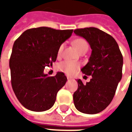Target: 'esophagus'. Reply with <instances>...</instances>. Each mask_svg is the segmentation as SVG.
Instances as JSON below:
<instances>
[{"label": "esophagus", "instance_id": "obj_1", "mask_svg": "<svg viewBox=\"0 0 132 132\" xmlns=\"http://www.w3.org/2000/svg\"><path fill=\"white\" fill-rule=\"evenodd\" d=\"M67 78H68V80H69V79H71L72 78L71 77V76H67Z\"/></svg>", "mask_w": 132, "mask_h": 132}]
</instances>
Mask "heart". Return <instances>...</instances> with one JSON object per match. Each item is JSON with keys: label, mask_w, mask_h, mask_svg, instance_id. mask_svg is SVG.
Segmentation results:
<instances>
[{"label": "heart", "mask_w": 132, "mask_h": 132, "mask_svg": "<svg viewBox=\"0 0 132 132\" xmlns=\"http://www.w3.org/2000/svg\"><path fill=\"white\" fill-rule=\"evenodd\" d=\"M73 44L80 53L83 52H86L88 49V44L86 42V40H85L84 39H82V38H78V39H75ZM63 44H61L58 49V56H61L62 52H63ZM79 67H80V63H79L68 60L61 61L56 66V68L59 71L63 72L67 75L73 74L75 72L79 69Z\"/></svg>", "instance_id": "b5f03b06"}]
</instances>
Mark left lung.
I'll return each mask as SVG.
<instances>
[{
	"label": "left lung",
	"mask_w": 132,
	"mask_h": 132,
	"mask_svg": "<svg viewBox=\"0 0 132 132\" xmlns=\"http://www.w3.org/2000/svg\"><path fill=\"white\" fill-rule=\"evenodd\" d=\"M74 33L86 39L92 49L88 62L81 69L92 78L86 84L78 80L73 93L75 107L83 113H99L110 104L122 79V54L115 39L97 28L76 29Z\"/></svg>",
	"instance_id": "1"
}]
</instances>
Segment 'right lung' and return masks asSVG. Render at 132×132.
<instances>
[{"mask_svg": "<svg viewBox=\"0 0 132 132\" xmlns=\"http://www.w3.org/2000/svg\"><path fill=\"white\" fill-rule=\"evenodd\" d=\"M72 33L73 30L40 27L27 30L15 40L9 62L11 84L25 108L43 112L54 105L67 78L63 72L48 76L44 70L56 61L59 47Z\"/></svg>", "mask_w": 132, "mask_h": 132, "instance_id": "obj_1", "label": "right lung"}]
</instances>
